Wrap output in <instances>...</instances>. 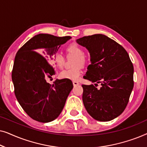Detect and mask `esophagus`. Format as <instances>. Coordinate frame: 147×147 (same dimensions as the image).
<instances>
[{
    "mask_svg": "<svg viewBox=\"0 0 147 147\" xmlns=\"http://www.w3.org/2000/svg\"><path fill=\"white\" fill-rule=\"evenodd\" d=\"M80 84V83L77 81H73V85L74 86H78Z\"/></svg>",
    "mask_w": 147,
    "mask_h": 147,
    "instance_id": "esophagus-1",
    "label": "esophagus"
}]
</instances>
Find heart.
Returning a JSON list of instances; mask_svg holds the SVG:
<instances>
[{
    "mask_svg": "<svg viewBox=\"0 0 147 147\" xmlns=\"http://www.w3.org/2000/svg\"><path fill=\"white\" fill-rule=\"evenodd\" d=\"M66 51L69 56H74L75 58L73 61L74 67L71 69H63L59 73V77L62 79L70 80L76 81L79 80L81 76V65L83 66L86 63V57L84 55V50L81 46L76 43L69 44L66 47ZM65 57L63 54L57 52L53 57V62L61 68L63 67Z\"/></svg>",
    "mask_w": 147,
    "mask_h": 147,
    "instance_id": "obj_1",
    "label": "heart"
}]
</instances>
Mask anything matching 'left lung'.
I'll use <instances>...</instances> for the list:
<instances>
[{
    "label": "left lung",
    "mask_w": 147,
    "mask_h": 147,
    "mask_svg": "<svg viewBox=\"0 0 147 147\" xmlns=\"http://www.w3.org/2000/svg\"><path fill=\"white\" fill-rule=\"evenodd\" d=\"M89 51L91 64L84 79L96 82L82 85L83 100L88 114L96 120L110 121L120 115L129 101L134 86V67L125 49L102 34L76 40ZM100 83V89L96 85Z\"/></svg>",
    "instance_id": "left-lung-1"
}]
</instances>
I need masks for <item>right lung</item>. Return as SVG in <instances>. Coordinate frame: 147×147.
<instances>
[{"label": "right lung", "instance_id": "1", "mask_svg": "<svg viewBox=\"0 0 147 147\" xmlns=\"http://www.w3.org/2000/svg\"><path fill=\"white\" fill-rule=\"evenodd\" d=\"M70 39V36L39 34L16 54L12 71L15 96L24 111L36 121L49 122L56 119L73 88L70 80H56L52 85L46 81L55 74L49 63L54 55Z\"/></svg>", "mask_w": 147, "mask_h": 147}]
</instances>
